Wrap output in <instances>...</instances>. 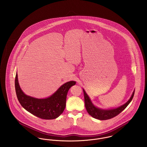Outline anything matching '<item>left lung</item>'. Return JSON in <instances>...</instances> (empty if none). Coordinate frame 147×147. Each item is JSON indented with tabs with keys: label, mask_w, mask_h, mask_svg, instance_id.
I'll list each match as a JSON object with an SVG mask.
<instances>
[{
	"label": "left lung",
	"mask_w": 147,
	"mask_h": 147,
	"mask_svg": "<svg viewBox=\"0 0 147 147\" xmlns=\"http://www.w3.org/2000/svg\"><path fill=\"white\" fill-rule=\"evenodd\" d=\"M83 91L84 93V98H85V105L86 109L90 115L92 116L93 118L100 119V120H107L111 118H112L118 115H119L121 112H122L125 108L127 107V106L129 104L133 99L134 96V91L131 94V96L129 100H128L123 105L113 109H102L100 108H97L95 107L93 105L91 100L89 98L85 90L83 89Z\"/></svg>",
	"instance_id": "obj_1"
}]
</instances>
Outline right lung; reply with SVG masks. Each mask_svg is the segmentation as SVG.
Segmentation results:
<instances>
[{
	"label": "right lung",
	"mask_w": 147,
	"mask_h": 147,
	"mask_svg": "<svg viewBox=\"0 0 147 147\" xmlns=\"http://www.w3.org/2000/svg\"><path fill=\"white\" fill-rule=\"evenodd\" d=\"M76 84L69 81L62 85L55 92L47 98L39 99L26 95L19 85L18 74L15 79V87L18 100L27 111L44 119H53L63 112L66 107L67 94L70 87Z\"/></svg>",
	"instance_id": "add662e5"
}]
</instances>
